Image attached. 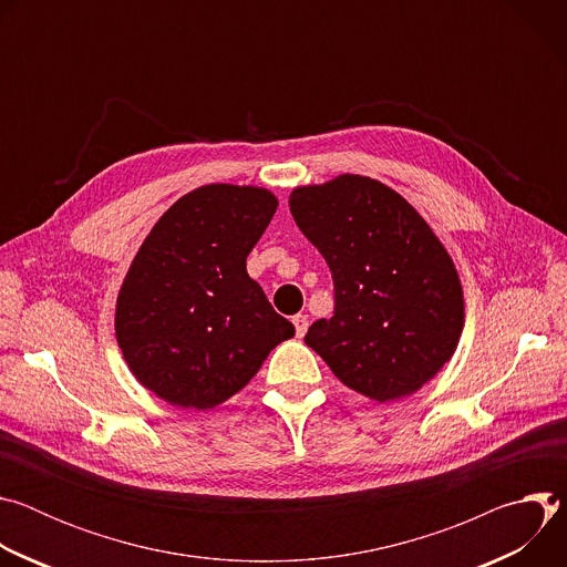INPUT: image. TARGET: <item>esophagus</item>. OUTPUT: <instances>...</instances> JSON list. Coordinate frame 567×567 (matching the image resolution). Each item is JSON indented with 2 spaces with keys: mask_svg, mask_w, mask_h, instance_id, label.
I'll return each mask as SVG.
<instances>
[{
  "mask_svg": "<svg viewBox=\"0 0 567 567\" xmlns=\"http://www.w3.org/2000/svg\"><path fill=\"white\" fill-rule=\"evenodd\" d=\"M291 322H293V328H296V337H298V339H302V337H305V332H307V328H309V320H307V316L298 313V316H293V318H291Z\"/></svg>",
  "mask_w": 567,
  "mask_h": 567,
  "instance_id": "1",
  "label": "esophagus"
}]
</instances>
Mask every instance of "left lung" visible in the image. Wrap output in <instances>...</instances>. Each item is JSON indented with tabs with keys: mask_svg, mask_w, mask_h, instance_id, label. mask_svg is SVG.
<instances>
[{
	"mask_svg": "<svg viewBox=\"0 0 567 567\" xmlns=\"http://www.w3.org/2000/svg\"><path fill=\"white\" fill-rule=\"evenodd\" d=\"M289 208L334 280V316L316 320L305 343L379 403L417 392L464 328L462 285L437 235L399 193L361 175L300 186Z\"/></svg>",
	"mask_w": 567,
	"mask_h": 567,
	"instance_id": "1",
	"label": "left lung"
}]
</instances>
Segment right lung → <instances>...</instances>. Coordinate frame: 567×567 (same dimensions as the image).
<instances>
[{"mask_svg":"<svg viewBox=\"0 0 567 567\" xmlns=\"http://www.w3.org/2000/svg\"><path fill=\"white\" fill-rule=\"evenodd\" d=\"M276 208L267 188L202 186L161 215L134 256L116 300V341L141 385L173 406H219L293 337L247 274Z\"/></svg>","mask_w":567,"mask_h":567,"instance_id":"obj_1","label":"right lung"}]
</instances>
